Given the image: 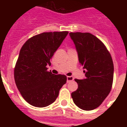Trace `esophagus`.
I'll list each match as a JSON object with an SVG mask.
<instances>
[{"label":"esophagus","mask_w":127,"mask_h":127,"mask_svg":"<svg viewBox=\"0 0 127 127\" xmlns=\"http://www.w3.org/2000/svg\"><path fill=\"white\" fill-rule=\"evenodd\" d=\"M67 82L68 83V82H70L74 80V78L72 77V76H67Z\"/></svg>","instance_id":"1"}]
</instances>
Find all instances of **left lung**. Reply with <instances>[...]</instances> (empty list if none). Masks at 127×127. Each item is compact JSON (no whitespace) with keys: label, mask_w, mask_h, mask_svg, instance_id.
Segmentation results:
<instances>
[{"label":"left lung","mask_w":127,"mask_h":127,"mask_svg":"<svg viewBox=\"0 0 127 127\" xmlns=\"http://www.w3.org/2000/svg\"><path fill=\"white\" fill-rule=\"evenodd\" d=\"M75 45L79 63L84 66L86 78L75 79L78 87L71 94L79 108L91 111L98 107L112 87L114 66L105 45L90 33H70Z\"/></svg>","instance_id":"obj_1"}]
</instances>
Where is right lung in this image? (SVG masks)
<instances>
[{
    "instance_id": "add662e5",
    "label": "right lung",
    "mask_w": 127,
    "mask_h": 127,
    "mask_svg": "<svg viewBox=\"0 0 127 127\" xmlns=\"http://www.w3.org/2000/svg\"><path fill=\"white\" fill-rule=\"evenodd\" d=\"M68 32H44L33 36L21 48L14 68V80L22 96L36 107H45L56 100L66 76L47 71L50 59Z\"/></svg>"
}]
</instances>
